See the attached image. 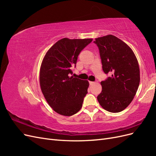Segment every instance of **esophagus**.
Segmentation results:
<instances>
[{
	"instance_id": "34e87169",
	"label": "esophagus",
	"mask_w": 156,
	"mask_h": 156,
	"mask_svg": "<svg viewBox=\"0 0 156 156\" xmlns=\"http://www.w3.org/2000/svg\"><path fill=\"white\" fill-rule=\"evenodd\" d=\"M89 83H90V84H92L94 83V82H93V81H89Z\"/></svg>"
}]
</instances>
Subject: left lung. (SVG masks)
Wrapping results in <instances>:
<instances>
[{"mask_svg": "<svg viewBox=\"0 0 156 156\" xmlns=\"http://www.w3.org/2000/svg\"><path fill=\"white\" fill-rule=\"evenodd\" d=\"M94 43L98 47L103 72L111 74L101 82L98 101L108 112H121L130 104L139 88L138 61L129 47L115 36L98 37Z\"/></svg>", "mask_w": 156, "mask_h": 156, "instance_id": "8db88e82", "label": "left lung"}]
</instances>
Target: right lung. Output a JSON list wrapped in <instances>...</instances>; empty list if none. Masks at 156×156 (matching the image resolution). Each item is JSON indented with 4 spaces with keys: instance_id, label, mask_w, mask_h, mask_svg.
Segmentation results:
<instances>
[{
    "instance_id": "add662e5",
    "label": "right lung",
    "mask_w": 156,
    "mask_h": 156,
    "mask_svg": "<svg viewBox=\"0 0 156 156\" xmlns=\"http://www.w3.org/2000/svg\"><path fill=\"white\" fill-rule=\"evenodd\" d=\"M92 39H61L47 52L40 73L41 92L58 114L72 116L81 109L88 93V81L70 76L78 56Z\"/></svg>"
}]
</instances>
